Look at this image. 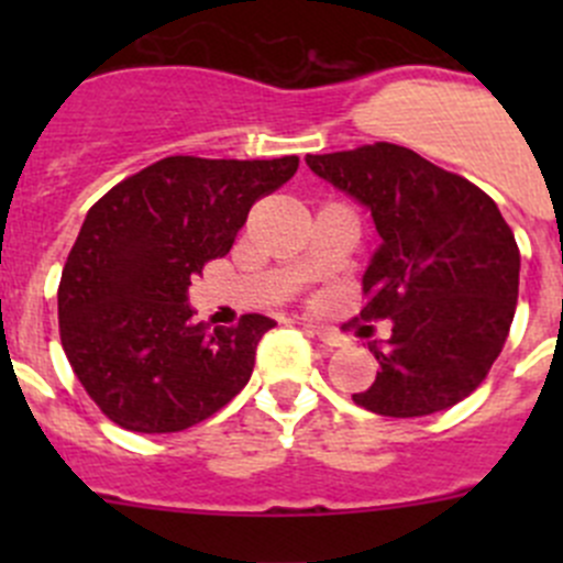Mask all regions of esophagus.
Listing matches in <instances>:
<instances>
[{"mask_svg":"<svg viewBox=\"0 0 563 563\" xmlns=\"http://www.w3.org/2000/svg\"><path fill=\"white\" fill-rule=\"evenodd\" d=\"M305 329H308L310 334H316V338L321 340V343H327V345H343L345 343V338L338 332V329L318 327V323H305Z\"/></svg>","mask_w":563,"mask_h":563,"instance_id":"obj_1","label":"esophagus"}]
</instances>
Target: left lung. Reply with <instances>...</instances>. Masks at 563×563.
<instances>
[{
    "label": "left lung",
    "mask_w": 563,
    "mask_h": 563,
    "mask_svg": "<svg viewBox=\"0 0 563 563\" xmlns=\"http://www.w3.org/2000/svg\"><path fill=\"white\" fill-rule=\"evenodd\" d=\"M305 161L365 203L382 236L360 318H391V338L371 343L376 382L354 402L382 417L455 406L487 378L518 308L520 250L496 201L387 141Z\"/></svg>",
    "instance_id": "left-lung-1"
}]
</instances>
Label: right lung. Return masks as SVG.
I'll use <instances>...</instances> for the list:
<instances>
[{
	"label": "right lung",
	"mask_w": 563,
	"mask_h": 563,
	"mask_svg": "<svg viewBox=\"0 0 563 563\" xmlns=\"http://www.w3.org/2000/svg\"><path fill=\"white\" fill-rule=\"evenodd\" d=\"M297 155H172L89 209L59 280V338L95 406L119 428L176 433L234 400L275 321H192L187 286L234 245L250 207L286 185Z\"/></svg>",
	"instance_id": "add662e5"
}]
</instances>
